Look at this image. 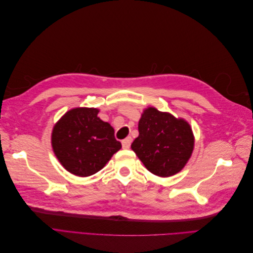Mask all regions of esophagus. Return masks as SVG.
I'll return each instance as SVG.
<instances>
[{
  "mask_svg": "<svg viewBox=\"0 0 253 253\" xmlns=\"http://www.w3.org/2000/svg\"><path fill=\"white\" fill-rule=\"evenodd\" d=\"M131 142H132V138L131 137H127V138L124 139L121 141L122 143V148L124 149H129V145H131Z\"/></svg>",
  "mask_w": 253,
  "mask_h": 253,
  "instance_id": "34e87169",
  "label": "esophagus"
}]
</instances>
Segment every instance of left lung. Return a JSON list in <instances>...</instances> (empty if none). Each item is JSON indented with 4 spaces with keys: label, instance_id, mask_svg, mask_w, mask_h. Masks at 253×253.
<instances>
[{
    "label": "left lung",
    "instance_id": "left-lung-1",
    "mask_svg": "<svg viewBox=\"0 0 253 253\" xmlns=\"http://www.w3.org/2000/svg\"><path fill=\"white\" fill-rule=\"evenodd\" d=\"M138 131L131 148L151 173L170 177L185 168L195 142L188 121L150 106L141 114Z\"/></svg>",
    "mask_w": 253,
    "mask_h": 253
}]
</instances>
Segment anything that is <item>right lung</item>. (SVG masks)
<instances>
[{"label":"right lung","instance_id":"obj_1","mask_svg":"<svg viewBox=\"0 0 253 253\" xmlns=\"http://www.w3.org/2000/svg\"><path fill=\"white\" fill-rule=\"evenodd\" d=\"M98 113L95 108H75L52 127L53 153L66 171L80 177L100 171L121 149L114 128L99 118Z\"/></svg>","mask_w":253,"mask_h":253}]
</instances>
